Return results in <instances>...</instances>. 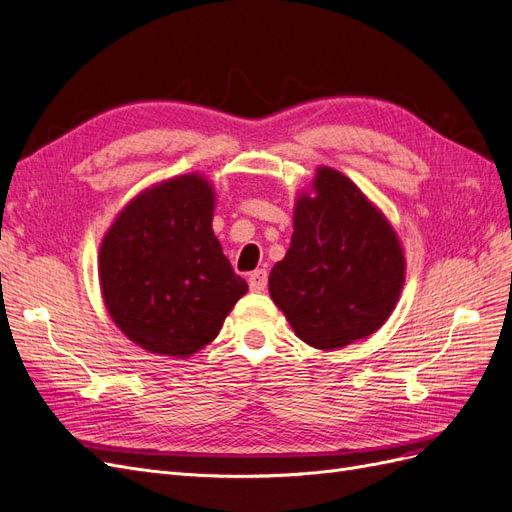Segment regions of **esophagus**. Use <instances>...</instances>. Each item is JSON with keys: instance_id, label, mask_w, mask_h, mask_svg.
Returning <instances> with one entry per match:
<instances>
[{"instance_id": "34e87169", "label": "esophagus", "mask_w": 512, "mask_h": 512, "mask_svg": "<svg viewBox=\"0 0 512 512\" xmlns=\"http://www.w3.org/2000/svg\"><path fill=\"white\" fill-rule=\"evenodd\" d=\"M267 282H269V273L265 269H256L250 273V277H247V284H250V288L254 292H260L267 288Z\"/></svg>"}]
</instances>
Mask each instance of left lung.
<instances>
[{
	"instance_id": "1",
	"label": "left lung",
	"mask_w": 512,
	"mask_h": 512,
	"mask_svg": "<svg viewBox=\"0 0 512 512\" xmlns=\"http://www.w3.org/2000/svg\"><path fill=\"white\" fill-rule=\"evenodd\" d=\"M316 196H301L269 292L305 344L333 350L378 331L404 286L395 230L356 185L318 168Z\"/></svg>"
}]
</instances>
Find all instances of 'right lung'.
I'll return each mask as SVG.
<instances>
[{
  "instance_id": "1",
  "label": "right lung",
  "mask_w": 512,
  "mask_h": 512,
  "mask_svg": "<svg viewBox=\"0 0 512 512\" xmlns=\"http://www.w3.org/2000/svg\"><path fill=\"white\" fill-rule=\"evenodd\" d=\"M213 190L198 175L168 179L119 213L100 247L108 314L141 348L190 356L213 342L247 284L211 230Z\"/></svg>"
}]
</instances>
